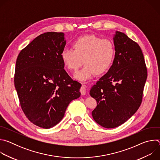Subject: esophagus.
Listing matches in <instances>:
<instances>
[{
  "label": "esophagus",
  "instance_id": "obj_1",
  "mask_svg": "<svg viewBox=\"0 0 160 160\" xmlns=\"http://www.w3.org/2000/svg\"><path fill=\"white\" fill-rule=\"evenodd\" d=\"M80 92H81V94L82 95H85L86 94V88H85V85H82L80 88Z\"/></svg>",
  "mask_w": 160,
  "mask_h": 160
}]
</instances>
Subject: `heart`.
Returning a JSON list of instances; mask_svg holds the SVG:
<instances>
[{"label": "heart", "mask_w": 160, "mask_h": 160, "mask_svg": "<svg viewBox=\"0 0 160 160\" xmlns=\"http://www.w3.org/2000/svg\"><path fill=\"white\" fill-rule=\"evenodd\" d=\"M72 48L73 50L62 49L61 58L66 68L71 72L76 71L83 61V67L75 75V77L80 80H85L94 73H105L112 64L115 54V46L110 40L101 39L93 35L77 38Z\"/></svg>", "instance_id": "1"}]
</instances>
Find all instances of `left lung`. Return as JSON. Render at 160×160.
Returning <instances> with one entry per match:
<instances>
[{"label": "left lung", "instance_id": "8db88e82", "mask_svg": "<svg viewBox=\"0 0 160 160\" xmlns=\"http://www.w3.org/2000/svg\"><path fill=\"white\" fill-rule=\"evenodd\" d=\"M113 40L116 52L112 64L90 91L98 104L92 117L106 128L121 125L138 111L148 77L144 55L138 43L118 31Z\"/></svg>", "mask_w": 160, "mask_h": 160}]
</instances>
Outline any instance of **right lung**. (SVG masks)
<instances>
[{"label": "right lung", "instance_id": "right-lung-1", "mask_svg": "<svg viewBox=\"0 0 160 160\" xmlns=\"http://www.w3.org/2000/svg\"><path fill=\"white\" fill-rule=\"evenodd\" d=\"M62 32L40 35L19 52L14 85L21 109L34 125L50 128L63 118L70 102L78 98L81 83L64 70Z\"/></svg>", "mask_w": 160, "mask_h": 160}]
</instances>
